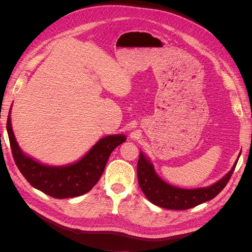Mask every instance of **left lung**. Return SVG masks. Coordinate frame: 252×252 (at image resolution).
Listing matches in <instances>:
<instances>
[{"label":"left lung","mask_w":252,"mask_h":252,"mask_svg":"<svg viewBox=\"0 0 252 252\" xmlns=\"http://www.w3.org/2000/svg\"><path fill=\"white\" fill-rule=\"evenodd\" d=\"M241 156V152L238 159ZM236 159L231 170L224 178L208 187L195 189H183L169 185L157 174L155 167L146 157L140 152L138 162V181L145 196L157 206L171 210H185L212 200L230 180L238 163Z\"/></svg>","instance_id":"left-lung-1"}]
</instances>
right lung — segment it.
<instances>
[{
    "instance_id": "add662e5",
    "label": "right lung",
    "mask_w": 252,
    "mask_h": 252,
    "mask_svg": "<svg viewBox=\"0 0 252 252\" xmlns=\"http://www.w3.org/2000/svg\"><path fill=\"white\" fill-rule=\"evenodd\" d=\"M10 110L7 132L16 165L30 185L56 199L74 197L90 191L100 180L113 149L126 141L123 134L107 135L78 162L58 167L45 165L26 156L19 147L11 127Z\"/></svg>"
}]
</instances>
